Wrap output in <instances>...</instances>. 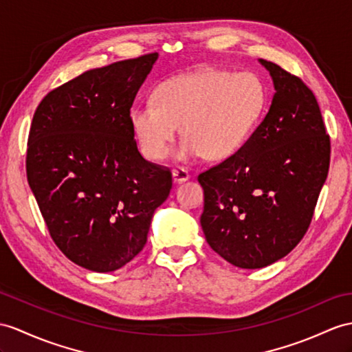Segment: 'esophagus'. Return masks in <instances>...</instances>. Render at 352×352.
Returning a JSON list of instances; mask_svg holds the SVG:
<instances>
[{"instance_id": "obj_1", "label": "esophagus", "mask_w": 352, "mask_h": 352, "mask_svg": "<svg viewBox=\"0 0 352 352\" xmlns=\"http://www.w3.org/2000/svg\"><path fill=\"white\" fill-rule=\"evenodd\" d=\"M188 179H190V173H188V170H185L184 167H177L173 170V181L176 184H184Z\"/></svg>"}]
</instances>
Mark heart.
Masks as SVG:
<instances>
[{"instance_id":"heart-1","label":"heart","mask_w":352,"mask_h":352,"mask_svg":"<svg viewBox=\"0 0 352 352\" xmlns=\"http://www.w3.org/2000/svg\"><path fill=\"white\" fill-rule=\"evenodd\" d=\"M267 106L264 83L254 73L203 70L164 82L155 98L137 104L131 126L143 155L166 158L182 125L181 161L204 153L224 160L243 148Z\"/></svg>"}]
</instances>
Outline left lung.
<instances>
[{"label":"left lung","mask_w":352,"mask_h":352,"mask_svg":"<svg viewBox=\"0 0 352 352\" xmlns=\"http://www.w3.org/2000/svg\"><path fill=\"white\" fill-rule=\"evenodd\" d=\"M275 96L243 148L203 171L200 218L209 246L241 269H261L294 250L309 228L330 166V137L302 79L260 59Z\"/></svg>","instance_id":"left-lung-1"}]
</instances>
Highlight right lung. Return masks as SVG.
<instances>
[{
	"label": "right lung",
	"mask_w": 352,
	"mask_h": 352,
	"mask_svg": "<svg viewBox=\"0 0 352 352\" xmlns=\"http://www.w3.org/2000/svg\"><path fill=\"white\" fill-rule=\"evenodd\" d=\"M158 54L85 72L41 100L27 177L50 237L80 267L113 272L146 245L171 171L144 160L130 110Z\"/></svg>",
	"instance_id": "1"
}]
</instances>
